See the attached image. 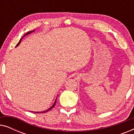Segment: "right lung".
<instances>
[{"label": "right lung", "mask_w": 134, "mask_h": 134, "mask_svg": "<svg viewBox=\"0 0 134 134\" xmlns=\"http://www.w3.org/2000/svg\"><path fill=\"white\" fill-rule=\"evenodd\" d=\"M34 32V31H32V32H27L26 34H25V35H24V36H25V35H28V34H30V33H32V32ZM22 38H21V39L19 40V43H18L17 44V45H16V47H17V46H18L19 44H20V43H21V40H22ZM57 99H56L55 101V102H54V104H53V105L52 106V107H51V108H49V109H47V110H45V111H38V112H36V111H35V112H34V111H32V112H34V113H46V112H47V111H49V110H51V109H52V108H53V107H54L55 105V103H56V101H57Z\"/></svg>", "instance_id": "add662e5"}]
</instances>
